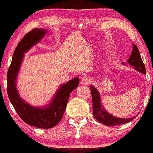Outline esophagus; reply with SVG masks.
I'll use <instances>...</instances> for the list:
<instances>
[{"mask_svg": "<svg viewBox=\"0 0 153 153\" xmlns=\"http://www.w3.org/2000/svg\"><path fill=\"white\" fill-rule=\"evenodd\" d=\"M91 83V80L87 77H84L82 80H81V84L82 85H89Z\"/></svg>", "mask_w": 153, "mask_h": 153, "instance_id": "esophagus-1", "label": "esophagus"}]
</instances>
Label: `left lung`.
Listing matches in <instances>:
<instances>
[{"label":"left lung","mask_w":153,"mask_h":153,"mask_svg":"<svg viewBox=\"0 0 153 153\" xmlns=\"http://www.w3.org/2000/svg\"><path fill=\"white\" fill-rule=\"evenodd\" d=\"M128 62L137 71L145 74V64L141 59L137 45L135 44H133L132 53L129 56ZM123 64L124 63L123 62ZM90 87L93 100V114L98 122L107 126H115L130 122L137 116H135L131 118H118L110 114L102 108L100 100V94L98 91L93 86H91Z\"/></svg>","instance_id":"1"}]
</instances>
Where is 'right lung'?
<instances>
[{
	"instance_id": "right-lung-1",
	"label": "right lung",
	"mask_w": 153,
	"mask_h": 153,
	"mask_svg": "<svg viewBox=\"0 0 153 153\" xmlns=\"http://www.w3.org/2000/svg\"><path fill=\"white\" fill-rule=\"evenodd\" d=\"M46 31L34 29L25 35L16 47L7 74V93L12 105L23 121L36 128H53L63 117L71 91L77 87L79 79L76 77L62 85L49 105L45 108H35L21 99L16 87V80L24 54L38 43Z\"/></svg>"
}]
</instances>
